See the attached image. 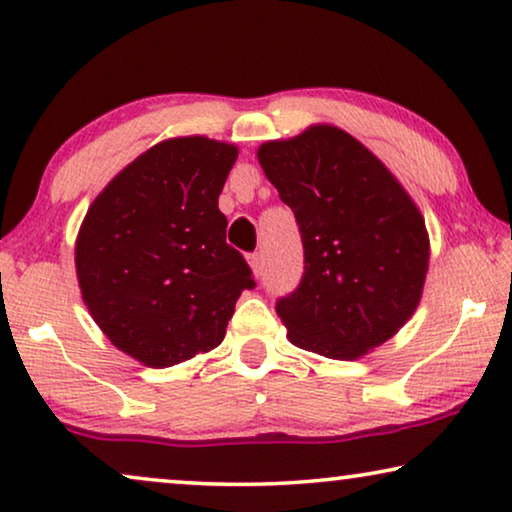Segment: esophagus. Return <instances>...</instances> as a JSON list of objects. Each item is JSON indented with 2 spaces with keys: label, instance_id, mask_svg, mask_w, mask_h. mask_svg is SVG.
<instances>
[{
  "label": "esophagus",
  "instance_id": "obj_1",
  "mask_svg": "<svg viewBox=\"0 0 512 512\" xmlns=\"http://www.w3.org/2000/svg\"><path fill=\"white\" fill-rule=\"evenodd\" d=\"M247 261H249V268H251V272H254V275L258 277L263 272V258H261V254H249L247 256Z\"/></svg>",
  "mask_w": 512,
  "mask_h": 512
}]
</instances>
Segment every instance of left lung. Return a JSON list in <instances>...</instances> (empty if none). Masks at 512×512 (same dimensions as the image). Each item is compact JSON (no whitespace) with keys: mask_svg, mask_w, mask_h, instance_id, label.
I'll return each instance as SVG.
<instances>
[{"mask_svg":"<svg viewBox=\"0 0 512 512\" xmlns=\"http://www.w3.org/2000/svg\"><path fill=\"white\" fill-rule=\"evenodd\" d=\"M296 214L305 249L298 289L277 300L286 338L352 361L401 331L422 300L431 244L424 216L375 153L328 123L256 151Z\"/></svg>","mask_w":512,"mask_h":512,"instance_id":"8db88e82","label":"left lung"}]
</instances>
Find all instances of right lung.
Masks as SVG:
<instances>
[{"label": "right lung", "mask_w": 512, "mask_h": 512, "mask_svg": "<svg viewBox=\"0 0 512 512\" xmlns=\"http://www.w3.org/2000/svg\"><path fill=\"white\" fill-rule=\"evenodd\" d=\"M237 146L165 139L123 167L88 207L74 263L90 317L132 359L167 368L219 347L247 261L226 244L219 195Z\"/></svg>", "instance_id": "obj_1"}]
</instances>
